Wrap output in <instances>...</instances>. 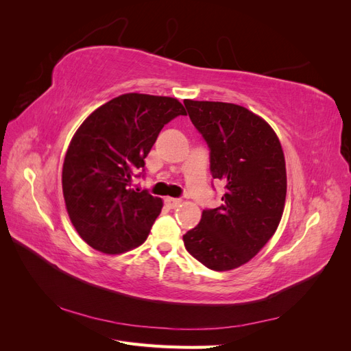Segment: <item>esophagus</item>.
I'll list each match as a JSON object with an SVG mask.
<instances>
[{"label":"esophagus","mask_w":351,"mask_h":351,"mask_svg":"<svg viewBox=\"0 0 351 351\" xmlns=\"http://www.w3.org/2000/svg\"><path fill=\"white\" fill-rule=\"evenodd\" d=\"M180 204H182V200H180V199H176V197H165V205H167L168 208L174 209V208H177Z\"/></svg>","instance_id":"esophagus-1"}]
</instances>
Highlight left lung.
<instances>
[{"label":"left lung","mask_w":351,"mask_h":351,"mask_svg":"<svg viewBox=\"0 0 351 351\" xmlns=\"http://www.w3.org/2000/svg\"><path fill=\"white\" fill-rule=\"evenodd\" d=\"M184 105L209 147L212 177L226 184L222 204L202 212L183 236L184 246L209 269H234L268 243L281 221L282 147L271 125L240 105L190 99Z\"/></svg>","instance_id":"1"}]
</instances>
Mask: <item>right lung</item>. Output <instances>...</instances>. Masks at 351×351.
Segmentation results:
<instances>
[{
  "label": "right lung",
  "mask_w": 351,
  "mask_h": 351,
  "mask_svg": "<svg viewBox=\"0 0 351 351\" xmlns=\"http://www.w3.org/2000/svg\"><path fill=\"white\" fill-rule=\"evenodd\" d=\"M187 115L176 98L120 95L95 110L73 136L62 165L71 224L90 247L119 254L146 240L162 200L132 189L162 127Z\"/></svg>",
  "instance_id": "1"
}]
</instances>
